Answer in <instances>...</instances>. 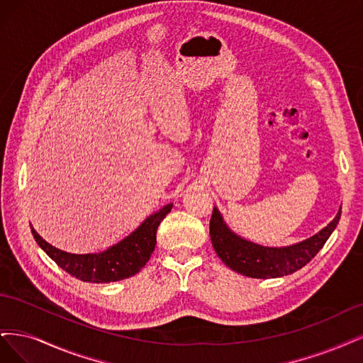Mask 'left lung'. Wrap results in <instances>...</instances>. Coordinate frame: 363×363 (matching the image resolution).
Returning a JSON list of instances; mask_svg holds the SVG:
<instances>
[{
  "label": "left lung",
  "mask_w": 363,
  "mask_h": 363,
  "mask_svg": "<svg viewBox=\"0 0 363 363\" xmlns=\"http://www.w3.org/2000/svg\"><path fill=\"white\" fill-rule=\"evenodd\" d=\"M339 218L341 209L329 225L305 241L286 247H264L233 233L218 209L214 208L209 221V235L218 258L230 270L253 279H274L288 276L305 267L323 249Z\"/></svg>",
  "instance_id": "left-lung-1"
}]
</instances>
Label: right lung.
I'll return each instance as SVG.
<instances>
[{
    "instance_id": "add662e5",
    "label": "right lung",
    "mask_w": 363,
    "mask_h": 363,
    "mask_svg": "<svg viewBox=\"0 0 363 363\" xmlns=\"http://www.w3.org/2000/svg\"><path fill=\"white\" fill-rule=\"evenodd\" d=\"M172 203L149 216L131 235L101 253H67L46 242L31 228V233L43 252L66 273L90 284L118 282L137 274L149 261L157 244V229L172 209Z\"/></svg>"
}]
</instances>
